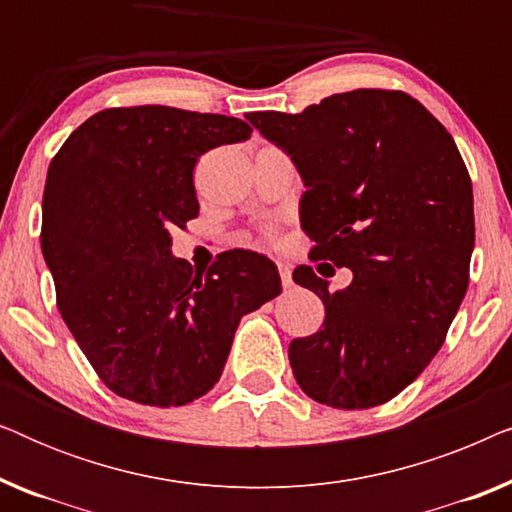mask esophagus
Masks as SVG:
<instances>
[{
  "instance_id": "esophagus-1",
  "label": "esophagus",
  "mask_w": 512,
  "mask_h": 512,
  "mask_svg": "<svg viewBox=\"0 0 512 512\" xmlns=\"http://www.w3.org/2000/svg\"><path fill=\"white\" fill-rule=\"evenodd\" d=\"M277 270H279V277H282V286L284 289H291L293 286V277H291V265L289 263H277Z\"/></svg>"
}]
</instances>
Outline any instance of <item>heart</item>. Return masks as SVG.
Listing matches in <instances>:
<instances>
[{"label": "heart", "mask_w": 512, "mask_h": 512, "mask_svg": "<svg viewBox=\"0 0 512 512\" xmlns=\"http://www.w3.org/2000/svg\"><path fill=\"white\" fill-rule=\"evenodd\" d=\"M265 233H268V235H272V228H268V230H265Z\"/></svg>", "instance_id": "1"}]
</instances>
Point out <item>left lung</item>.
Wrapping results in <instances>:
<instances>
[{
    "label": "left lung",
    "instance_id": "8db88e82",
    "mask_svg": "<svg viewBox=\"0 0 512 512\" xmlns=\"http://www.w3.org/2000/svg\"><path fill=\"white\" fill-rule=\"evenodd\" d=\"M247 121L305 181L312 261L354 272L331 293L310 265L293 270L326 307L321 331L289 345L296 382L340 410L391 401L443 347L468 289L473 186L457 144L401 90H349L303 114L254 111Z\"/></svg>",
    "mask_w": 512,
    "mask_h": 512
}]
</instances>
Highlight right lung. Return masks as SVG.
I'll use <instances>...</instances> for the list:
<instances>
[{
  "label": "right lung",
  "instance_id": "add662e5",
  "mask_svg": "<svg viewBox=\"0 0 512 512\" xmlns=\"http://www.w3.org/2000/svg\"><path fill=\"white\" fill-rule=\"evenodd\" d=\"M249 135L233 116L118 107L90 116L51 160L41 251L58 310L121 398L172 408L205 396L240 319L282 291L275 263L254 251L200 272L170 249V228L200 212L198 158Z\"/></svg>",
  "mask_w": 512,
  "mask_h": 512
}]
</instances>
